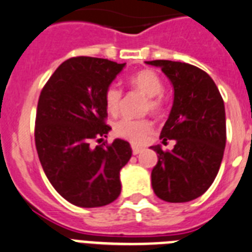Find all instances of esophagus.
I'll list each match as a JSON object with an SVG mask.
<instances>
[{
	"label": "esophagus",
	"instance_id": "1",
	"mask_svg": "<svg viewBox=\"0 0 252 252\" xmlns=\"http://www.w3.org/2000/svg\"><path fill=\"white\" fill-rule=\"evenodd\" d=\"M141 151H142V147L134 146V145H133V146H132V153H133V155H137V154H140Z\"/></svg>",
	"mask_w": 252,
	"mask_h": 252
}]
</instances>
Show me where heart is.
Segmentation results:
<instances>
[{
    "instance_id": "obj_1",
    "label": "heart",
    "mask_w": 252,
    "mask_h": 252,
    "mask_svg": "<svg viewBox=\"0 0 252 252\" xmlns=\"http://www.w3.org/2000/svg\"><path fill=\"white\" fill-rule=\"evenodd\" d=\"M130 87L146 95L144 110L150 111L154 115H159L164 108V102L160 97L163 92V84L158 73L153 69H141L129 79ZM106 110L111 115H116L122 107L123 91L116 85H110L106 88L103 94ZM153 130V124L149 119H133L123 118L114 124V134L123 140H126L134 145L144 144L149 134Z\"/></svg>"
}]
</instances>
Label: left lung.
<instances>
[{
  "instance_id": "obj_1",
  "label": "left lung",
  "mask_w": 252,
  "mask_h": 252,
  "mask_svg": "<svg viewBox=\"0 0 252 252\" xmlns=\"http://www.w3.org/2000/svg\"><path fill=\"white\" fill-rule=\"evenodd\" d=\"M146 63L160 67L175 89L172 110L159 138L163 144H176L171 151L151 146L158 154L151 185L165 202H189L212 185L221 164L226 141L224 101L203 69L163 59Z\"/></svg>"
}]
</instances>
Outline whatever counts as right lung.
Listing matches in <instances>:
<instances>
[{
  "mask_svg": "<svg viewBox=\"0 0 252 252\" xmlns=\"http://www.w3.org/2000/svg\"><path fill=\"white\" fill-rule=\"evenodd\" d=\"M126 66L103 58L73 57L55 69L41 91L34 142L54 189L79 207H101L120 195V169L132 157L124 140L101 142L106 124V88Z\"/></svg>",
  "mask_w": 252,
  "mask_h": 252,
  "instance_id": "right-lung-1",
  "label": "right lung"
}]
</instances>
